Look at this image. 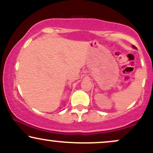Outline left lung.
<instances>
[{
	"label": "left lung",
	"mask_w": 153,
	"mask_h": 153,
	"mask_svg": "<svg viewBox=\"0 0 153 153\" xmlns=\"http://www.w3.org/2000/svg\"><path fill=\"white\" fill-rule=\"evenodd\" d=\"M132 47H133V48H135V49H136V48H137V47H134V45H133V46H132Z\"/></svg>",
	"instance_id": "8db88e82"
}]
</instances>
